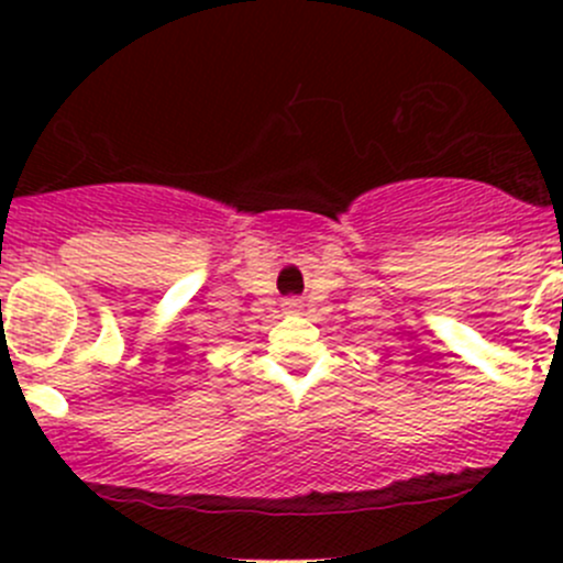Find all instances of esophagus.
<instances>
[{
	"instance_id": "obj_1",
	"label": "esophagus",
	"mask_w": 563,
	"mask_h": 563,
	"mask_svg": "<svg viewBox=\"0 0 563 563\" xmlns=\"http://www.w3.org/2000/svg\"><path fill=\"white\" fill-rule=\"evenodd\" d=\"M283 308H286L288 310V313H297V310L299 308H302V302H299V299H286V302H283Z\"/></svg>"
}]
</instances>
